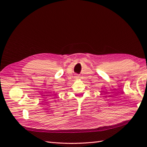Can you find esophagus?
I'll list each match as a JSON object with an SVG mask.
<instances>
[{
  "mask_svg": "<svg viewBox=\"0 0 147 147\" xmlns=\"http://www.w3.org/2000/svg\"><path fill=\"white\" fill-rule=\"evenodd\" d=\"M76 78H78V77H76Z\"/></svg>",
  "mask_w": 147,
  "mask_h": 147,
  "instance_id": "34e87169",
  "label": "esophagus"
}]
</instances>
